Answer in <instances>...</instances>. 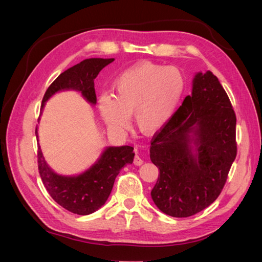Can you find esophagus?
<instances>
[{"label": "esophagus", "instance_id": "esophagus-1", "mask_svg": "<svg viewBox=\"0 0 262 262\" xmlns=\"http://www.w3.org/2000/svg\"><path fill=\"white\" fill-rule=\"evenodd\" d=\"M134 164L135 165H137V166H140V165H142L143 164V160L141 159V157L140 155H135V159H134Z\"/></svg>", "mask_w": 262, "mask_h": 262}]
</instances>
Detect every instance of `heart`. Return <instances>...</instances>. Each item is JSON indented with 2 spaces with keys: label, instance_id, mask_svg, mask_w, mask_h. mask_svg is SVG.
<instances>
[{
  "label": "heart",
  "instance_id": "obj_1",
  "mask_svg": "<svg viewBox=\"0 0 262 262\" xmlns=\"http://www.w3.org/2000/svg\"><path fill=\"white\" fill-rule=\"evenodd\" d=\"M185 88V77L173 66L137 64L117 77L113 96L100 97L99 114L114 130L127 128L129 116L134 114L140 130L154 134L172 118Z\"/></svg>",
  "mask_w": 262,
  "mask_h": 262
}]
</instances>
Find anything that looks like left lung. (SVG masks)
Segmentation results:
<instances>
[{"label": "left lung", "instance_id": "1", "mask_svg": "<svg viewBox=\"0 0 262 262\" xmlns=\"http://www.w3.org/2000/svg\"><path fill=\"white\" fill-rule=\"evenodd\" d=\"M235 137L236 116L229 96L211 72L198 73L191 96L151 141L149 158L160 170L151 191L158 208L188 217L213 204L236 158ZM191 140L194 152L188 145Z\"/></svg>", "mask_w": 262, "mask_h": 262}]
</instances>
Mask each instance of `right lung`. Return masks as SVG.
<instances>
[{"instance_id": "1", "label": "right lung", "mask_w": 262, "mask_h": 262, "mask_svg": "<svg viewBox=\"0 0 262 262\" xmlns=\"http://www.w3.org/2000/svg\"><path fill=\"white\" fill-rule=\"evenodd\" d=\"M115 58H89L63 72L48 86L42 98L41 109L45 101L55 92L74 89L80 91L89 102L97 103L94 79L104 66ZM39 120V118H38ZM36 136L37 127H36ZM134 147H109L103 152L101 159L84 173L76 177H63L49 168L38 147V170L43 186L58 205L77 215H89L99 209L108 199L113 190L117 176L125 165L133 163Z\"/></svg>"}]
</instances>
